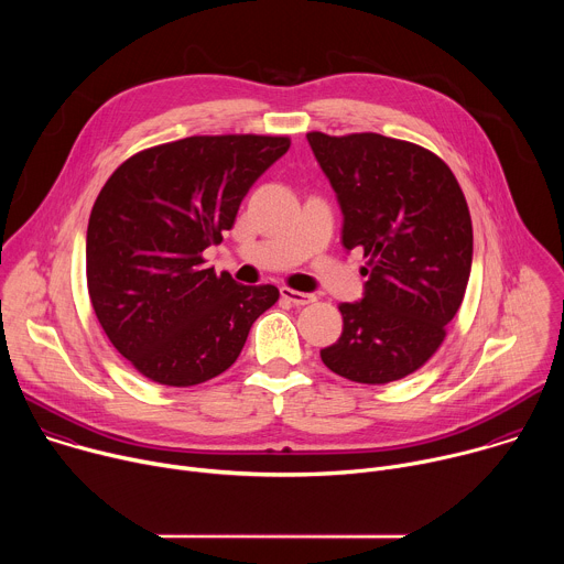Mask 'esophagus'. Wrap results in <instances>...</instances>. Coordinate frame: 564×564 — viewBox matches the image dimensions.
Segmentation results:
<instances>
[{
    "mask_svg": "<svg viewBox=\"0 0 564 564\" xmlns=\"http://www.w3.org/2000/svg\"><path fill=\"white\" fill-rule=\"evenodd\" d=\"M281 296L294 305H307L312 303L316 296L314 294H307V292H299V290H292V288H281Z\"/></svg>",
    "mask_w": 564,
    "mask_h": 564,
    "instance_id": "1",
    "label": "esophagus"
}]
</instances>
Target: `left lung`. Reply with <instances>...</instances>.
<instances>
[{
	"label": "left lung",
	"mask_w": 564,
	"mask_h": 564,
	"mask_svg": "<svg viewBox=\"0 0 564 564\" xmlns=\"http://www.w3.org/2000/svg\"><path fill=\"white\" fill-rule=\"evenodd\" d=\"M307 142L344 212V248L368 257L364 299L339 305L344 333L321 359L357 383L397 381L437 352L462 305L473 261L466 198L420 144L321 131Z\"/></svg>",
	"instance_id": "8db88e82"
}]
</instances>
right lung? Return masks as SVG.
I'll list each match as a JSON object with an SVG mask.
<instances>
[{
	"label": "right lung",
	"mask_w": 564,
	"mask_h": 564,
	"mask_svg": "<svg viewBox=\"0 0 564 564\" xmlns=\"http://www.w3.org/2000/svg\"><path fill=\"white\" fill-rule=\"evenodd\" d=\"M290 149L288 135H192L138 151L100 189L87 229L91 305L113 348L147 379L187 388L225 372L274 285H240L203 252Z\"/></svg>",
	"instance_id": "1"
}]
</instances>
